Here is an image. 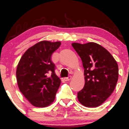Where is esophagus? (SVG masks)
<instances>
[{
  "mask_svg": "<svg viewBox=\"0 0 129 129\" xmlns=\"http://www.w3.org/2000/svg\"><path fill=\"white\" fill-rule=\"evenodd\" d=\"M71 79H72V76H69L68 77H67V78H64V80L66 81H69Z\"/></svg>",
  "mask_w": 129,
  "mask_h": 129,
  "instance_id": "obj_1",
  "label": "esophagus"
}]
</instances>
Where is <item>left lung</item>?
Listing matches in <instances>:
<instances>
[{
  "instance_id": "8db88e82",
  "label": "left lung",
  "mask_w": 129,
  "mask_h": 129,
  "mask_svg": "<svg viewBox=\"0 0 129 129\" xmlns=\"http://www.w3.org/2000/svg\"><path fill=\"white\" fill-rule=\"evenodd\" d=\"M72 45L81 57L84 69L85 84L78 93V101L85 107H98L116 87L119 75L117 62L106 48L96 43L73 42Z\"/></svg>"
}]
</instances>
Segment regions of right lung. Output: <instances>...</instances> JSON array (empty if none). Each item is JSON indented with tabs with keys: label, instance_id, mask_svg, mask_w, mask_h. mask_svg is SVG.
<instances>
[{
	"label": "right lung",
	"instance_id": "right-lung-1",
	"mask_svg": "<svg viewBox=\"0 0 129 129\" xmlns=\"http://www.w3.org/2000/svg\"><path fill=\"white\" fill-rule=\"evenodd\" d=\"M61 42L43 41L29 47L19 60L16 78L19 90L33 106L46 107L55 100L61 81L54 73L53 53ZM51 76L48 77L49 73Z\"/></svg>",
	"mask_w": 129,
	"mask_h": 129
}]
</instances>
